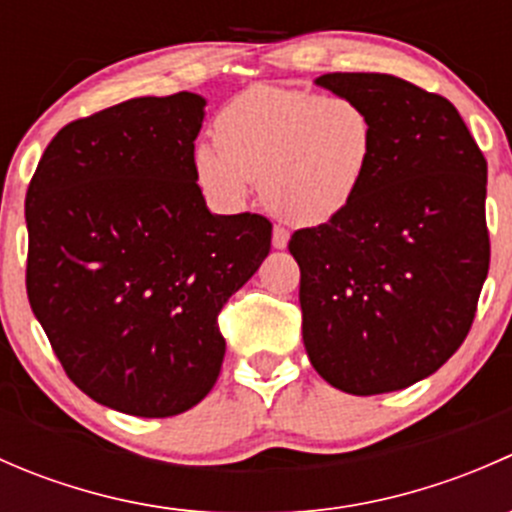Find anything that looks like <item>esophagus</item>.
I'll return each instance as SVG.
<instances>
[{"label": "esophagus", "mask_w": 512, "mask_h": 512, "mask_svg": "<svg viewBox=\"0 0 512 512\" xmlns=\"http://www.w3.org/2000/svg\"><path fill=\"white\" fill-rule=\"evenodd\" d=\"M289 242V230H285V227L275 225V230H272V245L277 247V250H285Z\"/></svg>", "instance_id": "34e87169"}]
</instances>
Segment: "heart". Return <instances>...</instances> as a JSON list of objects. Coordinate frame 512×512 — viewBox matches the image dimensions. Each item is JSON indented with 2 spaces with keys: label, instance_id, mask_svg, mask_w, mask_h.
Here are the masks:
<instances>
[{
  "label": "heart",
  "instance_id": "obj_1",
  "mask_svg": "<svg viewBox=\"0 0 512 512\" xmlns=\"http://www.w3.org/2000/svg\"><path fill=\"white\" fill-rule=\"evenodd\" d=\"M213 146H198L200 185L225 203L260 183L272 215L324 225L352 208L376 153V121L352 96L257 86L218 113Z\"/></svg>",
  "mask_w": 512,
  "mask_h": 512
}]
</instances>
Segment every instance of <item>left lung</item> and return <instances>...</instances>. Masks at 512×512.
Listing matches in <instances>:
<instances>
[{
    "instance_id": "8db88e82",
    "label": "left lung",
    "mask_w": 512,
    "mask_h": 512,
    "mask_svg": "<svg viewBox=\"0 0 512 512\" xmlns=\"http://www.w3.org/2000/svg\"><path fill=\"white\" fill-rule=\"evenodd\" d=\"M364 103L376 153L352 208L297 230L302 339L327 384L399 391L466 339L488 277V163L448 98L389 74L314 81Z\"/></svg>"
}]
</instances>
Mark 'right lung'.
I'll return each mask as SVG.
<instances>
[{
    "label": "right lung",
    "instance_id": "obj_1",
    "mask_svg": "<svg viewBox=\"0 0 512 512\" xmlns=\"http://www.w3.org/2000/svg\"><path fill=\"white\" fill-rule=\"evenodd\" d=\"M205 98L143 96L61 128L27 190V294L98 404L178 416L220 376L223 304L270 252L262 215H213L195 183Z\"/></svg>",
    "mask_w": 512,
    "mask_h": 512
}]
</instances>
